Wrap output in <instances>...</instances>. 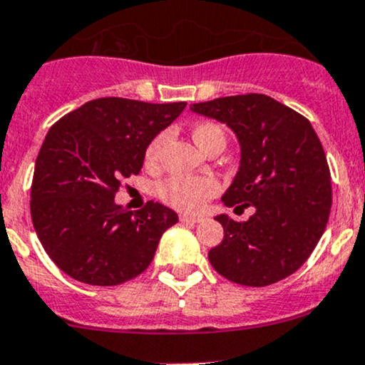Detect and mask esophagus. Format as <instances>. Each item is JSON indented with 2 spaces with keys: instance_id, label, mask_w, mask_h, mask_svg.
I'll list each match as a JSON object with an SVG mask.
<instances>
[{
  "instance_id": "34e87169",
  "label": "esophagus",
  "mask_w": 365,
  "mask_h": 365,
  "mask_svg": "<svg viewBox=\"0 0 365 365\" xmlns=\"http://www.w3.org/2000/svg\"><path fill=\"white\" fill-rule=\"evenodd\" d=\"M180 220H182V222H185V224H196V222H201L200 217L187 215V213H182V215H180Z\"/></svg>"
}]
</instances>
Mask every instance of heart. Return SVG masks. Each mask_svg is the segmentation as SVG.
I'll use <instances>...</instances> for the list:
<instances>
[{
    "instance_id": "heart-1",
    "label": "heart",
    "mask_w": 365,
    "mask_h": 365,
    "mask_svg": "<svg viewBox=\"0 0 365 365\" xmlns=\"http://www.w3.org/2000/svg\"><path fill=\"white\" fill-rule=\"evenodd\" d=\"M165 135L160 134L150 143L145 155V162L148 165H153L159 159ZM192 139L197 148L203 150L212 141L224 143V130L212 121H201L192 127ZM217 189L219 185L210 176H171L157 187V194L165 205L173 206L180 212L194 213L203 208L206 201L217 192Z\"/></svg>"
}]
</instances>
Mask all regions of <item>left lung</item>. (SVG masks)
I'll use <instances>...</instances> for the list:
<instances>
[{
	"label": "left lung",
	"mask_w": 365,
	"mask_h": 365,
	"mask_svg": "<svg viewBox=\"0 0 365 365\" xmlns=\"http://www.w3.org/2000/svg\"><path fill=\"white\" fill-rule=\"evenodd\" d=\"M190 111L226 123L240 165L222 194L226 206H254L245 222L215 217L224 238L210 249L212 267L237 284H274L297 272L318 245L332 206L325 152L311 121L268 95L222 97Z\"/></svg>",
	"instance_id": "8db88e82"
}]
</instances>
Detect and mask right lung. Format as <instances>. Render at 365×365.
I'll use <instances>...</instances> for the list:
<instances>
[{
	"label": "right lung",
	"mask_w": 365,
	"mask_h": 365,
	"mask_svg": "<svg viewBox=\"0 0 365 365\" xmlns=\"http://www.w3.org/2000/svg\"><path fill=\"white\" fill-rule=\"evenodd\" d=\"M185 106L97 98L49 128L29 206L36 237L60 270L86 284L116 286L148 268L178 215L153 201L134 213L114 203V194L141 171L150 143Z\"/></svg>",
	"instance_id": "1"
}]
</instances>
